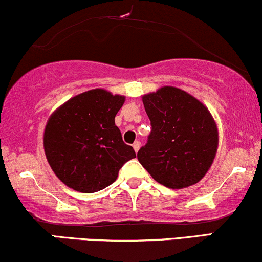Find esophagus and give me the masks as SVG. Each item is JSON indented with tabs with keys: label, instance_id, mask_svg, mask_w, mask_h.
Instances as JSON below:
<instances>
[{
	"label": "esophagus",
	"instance_id": "1",
	"mask_svg": "<svg viewBox=\"0 0 262 262\" xmlns=\"http://www.w3.org/2000/svg\"><path fill=\"white\" fill-rule=\"evenodd\" d=\"M132 147H134V149H135V152H138V149H140V147H141V142H138V141H136V142H135L134 144H132Z\"/></svg>",
	"mask_w": 262,
	"mask_h": 262
}]
</instances>
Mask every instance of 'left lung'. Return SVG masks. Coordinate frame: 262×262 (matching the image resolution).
Segmentation results:
<instances>
[{
    "label": "left lung",
    "mask_w": 262,
    "mask_h": 262,
    "mask_svg": "<svg viewBox=\"0 0 262 262\" xmlns=\"http://www.w3.org/2000/svg\"><path fill=\"white\" fill-rule=\"evenodd\" d=\"M142 101L152 131L138 150V162L169 189L195 185L211 168L218 149V127L210 110L171 85L142 95Z\"/></svg>",
    "instance_id": "8db88e82"
}]
</instances>
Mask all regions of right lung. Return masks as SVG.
I'll use <instances>...</instances> for the list:
<instances>
[{"label": "right lung", "instance_id": "right-lung-1", "mask_svg": "<svg viewBox=\"0 0 262 262\" xmlns=\"http://www.w3.org/2000/svg\"><path fill=\"white\" fill-rule=\"evenodd\" d=\"M124 103V95L97 88L75 95L51 114L44 130V150L64 185L84 193L100 191L136 157L115 125Z\"/></svg>", "mask_w": 262, "mask_h": 262}]
</instances>
